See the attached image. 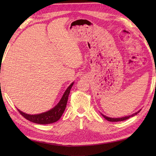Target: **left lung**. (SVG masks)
<instances>
[{
  "mask_svg": "<svg viewBox=\"0 0 156 156\" xmlns=\"http://www.w3.org/2000/svg\"><path fill=\"white\" fill-rule=\"evenodd\" d=\"M140 111V110H139V111H137L136 112L134 113V114H133L132 115H130V116H128L122 117V118H118V119H112V118L107 117V116H105V115H103V114H101V115H102L103 117H104L105 119L109 121V122H120V121H123V120H125L128 119H129L130 117H133V116H134L135 115H137L138 113H139Z\"/></svg>",
  "mask_w": 156,
  "mask_h": 156,
  "instance_id": "obj_1",
  "label": "left lung"
}]
</instances>
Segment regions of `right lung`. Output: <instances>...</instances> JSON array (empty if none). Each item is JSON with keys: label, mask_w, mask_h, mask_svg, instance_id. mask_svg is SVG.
<instances>
[{"label": "right lung", "mask_w": 156, "mask_h": 156, "mask_svg": "<svg viewBox=\"0 0 156 156\" xmlns=\"http://www.w3.org/2000/svg\"><path fill=\"white\" fill-rule=\"evenodd\" d=\"M73 84V83L71 84L69 87L66 89V90L65 91L62 99H61L58 104L49 111H47L44 113H41V114L39 115H30L25 114V113L21 112L19 109H17V111L20 112V114L24 117L25 119L36 124H48L57 122L60 119L61 116L62 115L66 108V107L67 101L68 100V96Z\"/></svg>", "instance_id": "1"}]
</instances>
